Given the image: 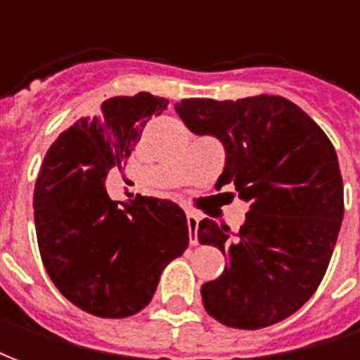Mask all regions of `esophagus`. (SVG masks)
<instances>
[{"label": "esophagus", "mask_w": 360, "mask_h": 360, "mask_svg": "<svg viewBox=\"0 0 360 360\" xmlns=\"http://www.w3.org/2000/svg\"><path fill=\"white\" fill-rule=\"evenodd\" d=\"M187 226H188V241L191 245H196L198 243V237H196V231H198V216L188 212L187 214Z\"/></svg>", "instance_id": "1"}]
</instances>
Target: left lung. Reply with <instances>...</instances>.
Segmentation results:
<instances>
[{
  "label": "left lung",
  "instance_id": "1",
  "mask_svg": "<svg viewBox=\"0 0 360 360\" xmlns=\"http://www.w3.org/2000/svg\"><path fill=\"white\" fill-rule=\"evenodd\" d=\"M175 110L193 133L224 142L216 188L235 185L250 202L237 233L208 218L198 224V243L227 258L224 274L200 289L204 309L239 330L278 324L314 295L338 241L343 181L335 148L281 96L187 98Z\"/></svg>",
  "mask_w": 360,
  "mask_h": 360
}]
</instances>
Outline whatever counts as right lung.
<instances>
[{"instance_id": "obj_1", "label": "right lung", "mask_w": 360, "mask_h": 360, "mask_svg": "<svg viewBox=\"0 0 360 360\" xmlns=\"http://www.w3.org/2000/svg\"><path fill=\"white\" fill-rule=\"evenodd\" d=\"M167 103L148 92L113 96L59 134L40 165L34 224L44 268L59 293L94 316L141 312L165 266L188 247L177 204L141 195L115 202L105 191L108 172L121 169Z\"/></svg>"}]
</instances>
